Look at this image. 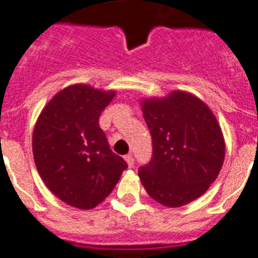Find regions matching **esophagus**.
<instances>
[{
    "mask_svg": "<svg viewBox=\"0 0 258 258\" xmlns=\"http://www.w3.org/2000/svg\"><path fill=\"white\" fill-rule=\"evenodd\" d=\"M125 161L127 162V166H129V168H133V166H135V159H133V155H132V154L125 155Z\"/></svg>",
    "mask_w": 258,
    "mask_h": 258,
    "instance_id": "esophagus-1",
    "label": "esophagus"
}]
</instances>
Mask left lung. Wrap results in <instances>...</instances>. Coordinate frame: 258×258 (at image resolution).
Masks as SVG:
<instances>
[{
    "label": "left lung",
    "instance_id": "obj_1",
    "mask_svg": "<svg viewBox=\"0 0 258 258\" xmlns=\"http://www.w3.org/2000/svg\"><path fill=\"white\" fill-rule=\"evenodd\" d=\"M142 110L152 137L151 161L139 177L147 194L168 208H180L206 192L225 155L219 122L204 101L176 90L146 99Z\"/></svg>",
    "mask_w": 258,
    "mask_h": 258
}]
</instances>
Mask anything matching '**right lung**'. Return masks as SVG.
Wrapping results in <instances>:
<instances>
[{
    "label": "right lung",
    "mask_w": 258,
    "mask_h": 258,
    "mask_svg": "<svg viewBox=\"0 0 258 258\" xmlns=\"http://www.w3.org/2000/svg\"><path fill=\"white\" fill-rule=\"evenodd\" d=\"M115 92L75 84L44 107L33 132L35 166L45 185L70 206L88 210L111 194L127 168L99 125Z\"/></svg>",
    "instance_id": "add662e5"
}]
</instances>
